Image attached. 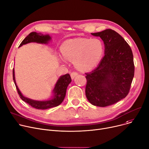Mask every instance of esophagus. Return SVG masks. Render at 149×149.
<instances>
[{"label": "esophagus", "mask_w": 149, "mask_h": 149, "mask_svg": "<svg viewBox=\"0 0 149 149\" xmlns=\"http://www.w3.org/2000/svg\"><path fill=\"white\" fill-rule=\"evenodd\" d=\"M78 75V73L76 72H71V74H70V77H71V79H74V78Z\"/></svg>", "instance_id": "obj_1"}]
</instances>
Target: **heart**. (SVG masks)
Here are the masks:
<instances>
[{
	"mask_svg": "<svg viewBox=\"0 0 149 149\" xmlns=\"http://www.w3.org/2000/svg\"><path fill=\"white\" fill-rule=\"evenodd\" d=\"M61 51L65 59L74 61L77 68L87 71L95 68L102 58L104 45L99 38H73L64 42Z\"/></svg>",
	"mask_w": 149,
	"mask_h": 149,
	"instance_id": "obj_1",
	"label": "heart"
}]
</instances>
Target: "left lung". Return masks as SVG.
I'll list each match as a JSON object with an SVG mask.
<instances>
[{
  "label": "left lung",
  "instance_id": "8db88e82",
  "mask_svg": "<svg viewBox=\"0 0 149 149\" xmlns=\"http://www.w3.org/2000/svg\"><path fill=\"white\" fill-rule=\"evenodd\" d=\"M104 44V56L92 71L86 73V96L93 106L106 107L126 97L134 77V56L129 44L116 31L91 33Z\"/></svg>",
  "mask_w": 149,
  "mask_h": 149
}]
</instances>
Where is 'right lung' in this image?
I'll return each mask as SVG.
<instances>
[{
  "mask_svg": "<svg viewBox=\"0 0 149 149\" xmlns=\"http://www.w3.org/2000/svg\"><path fill=\"white\" fill-rule=\"evenodd\" d=\"M51 40V37L48 34L43 35L40 33H37L36 32H32L28 36H27L24 40L22 42L19 47L31 42H36L41 44H48ZM13 76L14 84L20 98L23 101H24L25 102L29 104L31 106L37 109H47L60 105L63 102V101L65 97L66 89L69 84L72 81L71 78H70V76L69 74L60 76L52 91V98L50 100L46 101H37L30 99L22 95V93L20 92L19 89L18 88L16 82H15L14 68L13 70Z\"/></svg>",
  "mask_w": 149,
  "mask_h": 149,
  "instance_id": "1",
  "label": "right lung"
}]
</instances>
